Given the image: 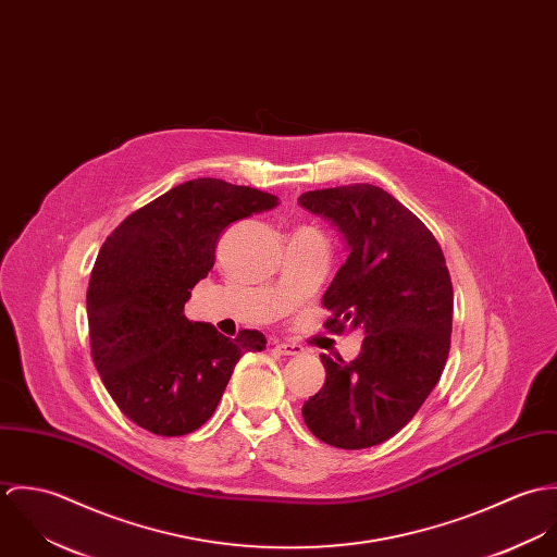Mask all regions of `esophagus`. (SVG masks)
Instances as JSON below:
<instances>
[{
  "mask_svg": "<svg viewBox=\"0 0 557 557\" xmlns=\"http://www.w3.org/2000/svg\"><path fill=\"white\" fill-rule=\"evenodd\" d=\"M276 351L283 354V356H300L305 349L300 345H296V343H278Z\"/></svg>",
  "mask_w": 557,
  "mask_h": 557,
  "instance_id": "1",
  "label": "esophagus"
}]
</instances>
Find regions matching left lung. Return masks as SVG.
Returning a JSON list of instances; mask_svg holds the SVG:
<instances>
[{
  "label": "left lung",
  "instance_id": "obj_1",
  "mask_svg": "<svg viewBox=\"0 0 557 557\" xmlns=\"http://www.w3.org/2000/svg\"><path fill=\"white\" fill-rule=\"evenodd\" d=\"M298 201L349 250L321 300L332 311L325 327L351 321L367 334L351 362L321 354L325 384L302 416L334 448H371L416 416L446 367L455 300L446 259L424 223L380 186L309 190Z\"/></svg>",
  "mask_w": 557,
  "mask_h": 557
}]
</instances>
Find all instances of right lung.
<instances>
[{"mask_svg": "<svg viewBox=\"0 0 557 557\" xmlns=\"http://www.w3.org/2000/svg\"><path fill=\"white\" fill-rule=\"evenodd\" d=\"M276 203L257 188L197 177L104 239L87 287L91 360L115 405L141 429L193 433L214 413L242 354L265 349L259 330L227 338L186 319L184 305L212 270L223 230Z\"/></svg>", "mask_w": 557, "mask_h": 557, "instance_id": "right-lung-1", "label": "right lung"}]
</instances>
